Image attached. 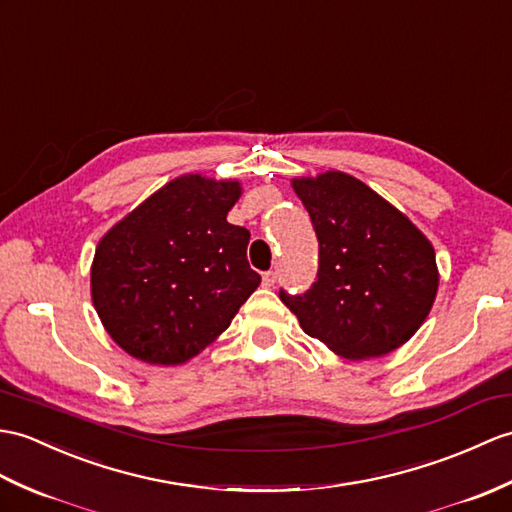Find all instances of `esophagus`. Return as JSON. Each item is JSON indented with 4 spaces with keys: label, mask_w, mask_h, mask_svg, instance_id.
<instances>
[{
    "label": "esophagus",
    "mask_w": 512,
    "mask_h": 512,
    "mask_svg": "<svg viewBox=\"0 0 512 512\" xmlns=\"http://www.w3.org/2000/svg\"><path fill=\"white\" fill-rule=\"evenodd\" d=\"M261 281H264L266 288H272V285H275V281H277V272H272V270L264 272V275H261Z\"/></svg>",
    "instance_id": "esophagus-1"
}]
</instances>
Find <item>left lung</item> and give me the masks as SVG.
Segmentation results:
<instances>
[{
  "instance_id": "1",
  "label": "left lung",
  "mask_w": 512,
  "mask_h": 512,
  "mask_svg": "<svg viewBox=\"0 0 512 512\" xmlns=\"http://www.w3.org/2000/svg\"><path fill=\"white\" fill-rule=\"evenodd\" d=\"M318 237L305 294L279 292L307 336L347 360L382 358L430 314L438 268L430 240L371 187L344 172L292 178Z\"/></svg>"
}]
</instances>
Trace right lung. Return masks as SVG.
Returning <instances> with one entry per match:
<instances>
[{
	"label": "right lung",
	"instance_id": "1",
	"mask_svg": "<svg viewBox=\"0 0 512 512\" xmlns=\"http://www.w3.org/2000/svg\"><path fill=\"white\" fill-rule=\"evenodd\" d=\"M240 196L237 181L183 174L102 237L91 299L128 355L159 366L192 360L257 290L251 233L227 222Z\"/></svg>",
	"mask_w": 512,
	"mask_h": 512
}]
</instances>
